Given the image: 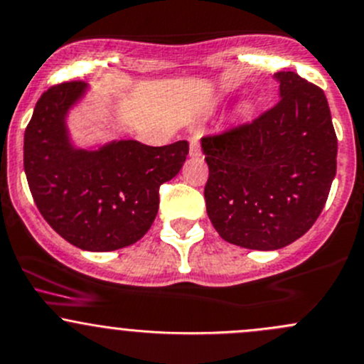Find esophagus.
<instances>
[{"mask_svg": "<svg viewBox=\"0 0 364 364\" xmlns=\"http://www.w3.org/2000/svg\"><path fill=\"white\" fill-rule=\"evenodd\" d=\"M189 156L191 157H200L201 156V147H200V136L198 134H193V136L189 138Z\"/></svg>", "mask_w": 364, "mask_h": 364, "instance_id": "obj_1", "label": "esophagus"}]
</instances>
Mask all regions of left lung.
I'll use <instances>...</instances> for the list:
<instances>
[{"instance_id": "1", "label": "left lung", "mask_w": 364, "mask_h": 364, "mask_svg": "<svg viewBox=\"0 0 364 364\" xmlns=\"http://www.w3.org/2000/svg\"><path fill=\"white\" fill-rule=\"evenodd\" d=\"M280 101L259 119L205 136V201L220 238L277 250L306 233L336 175V141L322 89L294 71L275 73Z\"/></svg>"}]
</instances>
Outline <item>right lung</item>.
Listing matches in <instances>:
<instances>
[{"label": "right lung", "instance_id": "right-lung-1", "mask_svg": "<svg viewBox=\"0 0 364 364\" xmlns=\"http://www.w3.org/2000/svg\"><path fill=\"white\" fill-rule=\"evenodd\" d=\"M89 91L84 82H66L43 92L24 133V171L55 233L82 250L108 252L133 245L151 230L159 186L181 171L189 144L77 145L68 117Z\"/></svg>", "mask_w": 364, "mask_h": 364}]
</instances>
